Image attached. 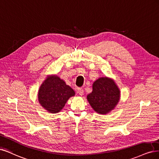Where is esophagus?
<instances>
[{
    "mask_svg": "<svg viewBox=\"0 0 159 159\" xmlns=\"http://www.w3.org/2000/svg\"><path fill=\"white\" fill-rule=\"evenodd\" d=\"M78 93H79V95H80V96L83 95V94H84V90H83V89H82V88L79 89H78Z\"/></svg>",
    "mask_w": 159,
    "mask_h": 159,
    "instance_id": "esophagus-1",
    "label": "esophagus"
}]
</instances>
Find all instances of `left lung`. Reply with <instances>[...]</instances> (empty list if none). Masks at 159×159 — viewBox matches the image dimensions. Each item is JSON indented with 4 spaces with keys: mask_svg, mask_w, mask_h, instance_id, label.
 I'll use <instances>...</instances> for the list:
<instances>
[{
    "mask_svg": "<svg viewBox=\"0 0 159 159\" xmlns=\"http://www.w3.org/2000/svg\"><path fill=\"white\" fill-rule=\"evenodd\" d=\"M93 92L87 96L92 107L99 114L108 113L120 100V90L114 82L106 77L100 78L93 85Z\"/></svg>",
    "mask_w": 159,
    "mask_h": 159,
    "instance_id": "8db88e82",
    "label": "left lung"
}]
</instances>
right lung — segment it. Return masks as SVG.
<instances>
[{"label": "right lung", "instance_id": "obj_1", "mask_svg": "<svg viewBox=\"0 0 159 159\" xmlns=\"http://www.w3.org/2000/svg\"><path fill=\"white\" fill-rule=\"evenodd\" d=\"M75 95L74 90L57 76L46 79L40 86L38 99L45 110L51 113H57L64 107L70 97Z\"/></svg>", "mask_w": 159, "mask_h": 159}]
</instances>
